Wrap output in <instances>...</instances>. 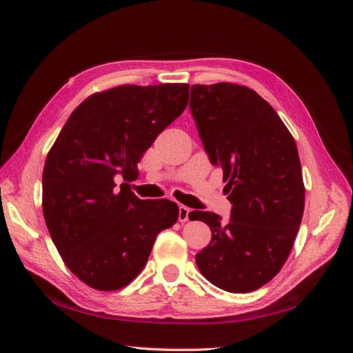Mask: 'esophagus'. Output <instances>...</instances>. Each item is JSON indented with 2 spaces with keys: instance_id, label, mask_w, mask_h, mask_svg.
<instances>
[{
  "instance_id": "1",
  "label": "esophagus",
  "mask_w": 353,
  "mask_h": 353,
  "mask_svg": "<svg viewBox=\"0 0 353 353\" xmlns=\"http://www.w3.org/2000/svg\"><path fill=\"white\" fill-rule=\"evenodd\" d=\"M190 214H191V209L183 206V204H180V206H179V221H180V223H186V221L190 219Z\"/></svg>"
}]
</instances>
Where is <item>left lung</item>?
Segmentation results:
<instances>
[{
    "label": "left lung",
    "mask_w": 353,
    "mask_h": 353,
    "mask_svg": "<svg viewBox=\"0 0 353 353\" xmlns=\"http://www.w3.org/2000/svg\"><path fill=\"white\" fill-rule=\"evenodd\" d=\"M190 110L210 163L223 168L230 219L194 210L212 239L195 256L203 276L232 293L260 289L280 272L304 214L296 144L263 97L232 83L191 87Z\"/></svg>",
    "instance_id": "obj_1"
}]
</instances>
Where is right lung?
I'll list each match as a JSON object with an SVG mask.
<instances>
[{"mask_svg": "<svg viewBox=\"0 0 353 353\" xmlns=\"http://www.w3.org/2000/svg\"><path fill=\"white\" fill-rule=\"evenodd\" d=\"M188 84L120 85L70 114L43 168V216L73 274L97 290L141 272L158 233L179 218L170 200H139L128 183L157 137L188 105Z\"/></svg>", "mask_w": 353, "mask_h": 353, "instance_id": "obj_1", "label": "right lung"}]
</instances>
